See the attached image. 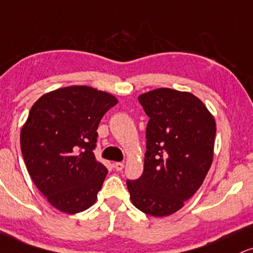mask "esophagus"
I'll return each mask as SVG.
<instances>
[{
  "label": "esophagus",
  "instance_id": "34e87169",
  "mask_svg": "<svg viewBox=\"0 0 253 253\" xmlns=\"http://www.w3.org/2000/svg\"><path fill=\"white\" fill-rule=\"evenodd\" d=\"M114 167H115V169H117V171H123V169H124V163H115Z\"/></svg>",
  "mask_w": 253,
  "mask_h": 253
}]
</instances>
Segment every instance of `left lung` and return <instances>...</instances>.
Returning <instances> with one entry per match:
<instances>
[{"label": "left lung", "instance_id": "left-lung-1", "mask_svg": "<svg viewBox=\"0 0 253 253\" xmlns=\"http://www.w3.org/2000/svg\"><path fill=\"white\" fill-rule=\"evenodd\" d=\"M138 99L150 117L147 145L142 175L127 188L136 209L166 217L202 186L213 160L215 120L190 92L158 88Z\"/></svg>", "mask_w": 253, "mask_h": 253}]
</instances>
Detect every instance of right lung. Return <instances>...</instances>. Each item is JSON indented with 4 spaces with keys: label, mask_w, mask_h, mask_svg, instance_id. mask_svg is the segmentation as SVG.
I'll list each match as a JSON object with an SVG mask.
<instances>
[{
    "label": "right lung",
    "mask_w": 253,
    "mask_h": 253,
    "mask_svg": "<svg viewBox=\"0 0 253 253\" xmlns=\"http://www.w3.org/2000/svg\"><path fill=\"white\" fill-rule=\"evenodd\" d=\"M118 103L89 86L45 93L33 105L21 128V151L30 178L51 206L68 214L96 202L107 169L95 159L96 129Z\"/></svg>",
    "instance_id": "add662e5"
}]
</instances>
